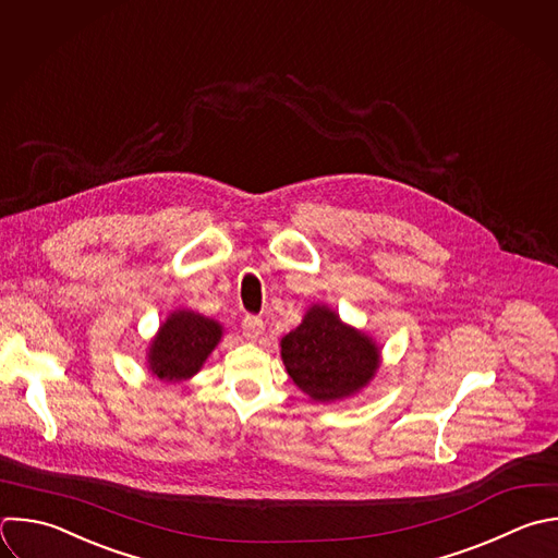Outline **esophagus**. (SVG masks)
Masks as SVG:
<instances>
[{
	"instance_id": "obj_1",
	"label": "esophagus",
	"mask_w": 558,
	"mask_h": 558,
	"mask_svg": "<svg viewBox=\"0 0 558 558\" xmlns=\"http://www.w3.org/2000/svg\"><path fill=\"white\" fill-rule=\"evenodd\" d=\"M242 329H244L246 340L257 342V340L264 336V320H262L259 316H246V318L242 320Z\"/></svg>"
}]
</instances>
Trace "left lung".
I'll use <instances>...</instances> for the list:
<instances>
[{"label":"left lung","mask_w":558,"mask_h":558,"mask_svg":"<svg viewBox=\"0 0 558 558\" xmlns=\"http://www.w3.org/2000/svg\"><path fill=\"white\" fill-rule=\"evenodd\" d=\"M281 360L305 395L329 403L355 395L373 379L379 347L327 305H312L301 325L281 338Z\"/></svg>","instance_id":"8db88e82"}]
</instances>
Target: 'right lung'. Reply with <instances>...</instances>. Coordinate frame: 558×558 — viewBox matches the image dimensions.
<instances>
[{"instance_id":"1","label":"right lung","mask_w":558,"mask_h":558,"mask_svg":"<svg viewBox=\"0 0 558 558\" xmlns=\"http://www.w3.org/2000/svg\"><path fill=\"white\" fill-rule=\"evenodd\" d=\"M222 338V325L192 310H177L148 349V368L163 381H183L201 371Z\"/></svg>"}]
</instances>
